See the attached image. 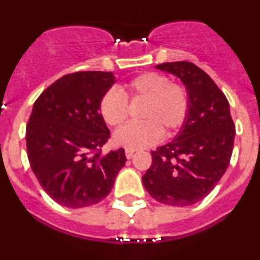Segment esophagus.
Returning <instances> with one entry per match:
<instances>
[{
  "label": "esophagus",
  "mask_w": 260,
  "mask_h": 260,
  "mask_svg": "<svg viewBox=\"0 0 260 260\" xmlns=\"http://www.w3.org/2000/svg\"><path fill=\"white\" fill-rule=\"evenodd\" d=\"M134 152H135L134 150H126V151H125L126 157H127V158H132L133 156H134Z\"/></svg>",
  "instance_id": "1"
}]
</instances>
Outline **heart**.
Wrapping results in <instances>:
<instances>
[{
    "instance_id": "1",
    "label": "heart",
    "mask_w": 260,
    "mask_h": 260,
    "mask_svg": "<svg viewBox=\"0 0 260 260\" xmlns=\"http://www.w3.org/2000/svg\"><path fill=\"white\" fill-rule=\"evenodd\" d=\"M110 89L100 100V114L107 125H122L127 117V102H143L139 112L141 122L118 128L113 143L126 150L146 148L160 139L161 132L172 135L185 123L189 113V93L181 84L169 83L165 75L143 73L128 80L119 89Z\"/></svg>"
}]
</instances>
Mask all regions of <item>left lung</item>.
<instances>
[{"mask_svg": "<svg viewBox=\"0 0 260 260\" xmlns=\"http://www.w3.org/2000/svg\"><path fill=\"white\" fill-rule=\"evenodd\" d=\"M182 82L189 93V113L173 141L152 151V164L142 181L160 203L186 207L213 190L228 168L234 146L233 119L224 93L191 62L156 66Z\"/></svg>", "mask_w": 260, "mask_h": 260, "instance_id": "left-lung-1", "label": "left lung"}]
</instances>
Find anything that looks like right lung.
<instances>
[{
    "label": "right lung",
    "instance_id": "1",
    "mask_svg": "<svg viewBox=\"0 0 260 260\" xmlns=\"http://www.w3.org/2000/svg\"><path fill=\"white\" fill-rule=\"evenodd\" d=\"M114 83L110 71L65 75L32 108L26 127L29 165L45 192L63 207L102 202L125 165L123 148L100 152L110 133L99 107Z\"/></svg>",
    "mask_w": 260,
    "mask_h": 260
}]
</instances>
